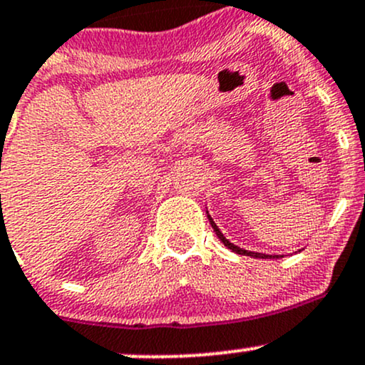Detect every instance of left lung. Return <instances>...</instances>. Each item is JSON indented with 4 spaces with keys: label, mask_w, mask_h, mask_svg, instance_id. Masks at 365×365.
<instances>
[{
    "label": "left lung",
    "mask_w": 365,
    "mask_h": 365,
    "mask_svg": "<svg viewBox=\"0 0 365 365\" xmlns=\"http://www.w3.org/2000/svg\"><path fill=\"white\" fill-rule=\"evenodd\" d=\"M206 216H207V220H210V225L213 227L215 234L218 235L220 241L223 242V246L228 247V250H232V251H234V253H237V255H246V256H253V258H282V255H265V253H256V251H247V250H244V247L235 246V244L228 241V239L225 237V235L222 234V230H220V228L216 227V223L213 222V218H211V216H210V213H207V211H206Z\"/></svg>",
    "instance_id": "8db88e82"
}]
</instances>
